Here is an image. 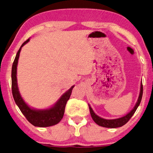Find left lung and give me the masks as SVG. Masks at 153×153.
<instances>
[{"label": "left lung", "instance_id": "8db88e82", "mask_svg": "<svg viewBox=\"0 0 153 153\" xmlns=\"http://www.w3.org/2000/svg\"><path fill=\"white\" fill-rule=\"evenodd\" d=\"M143 83L141 84V88H140V96H139V99L137 100V102L136 105H135L134 108L129 112V114H127V115L124 116V117H122V118L119 119H104L101 117H98L96 114L94 113V111L92 110L91 107L89 106V110H90V113L92 117L93 120L98 125L101 126V127H107V128H117V127H122L123 125H124L125 124L129 122V120L131 118L134 114L136 111L137 108L140 105V102H141L142 97H143Z\"/></svg>", "mask_w": 153, "mask_h": 153}]
</instances>
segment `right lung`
I'll list each match as a JSON object with an SVG mask.
<instances>
[{
  "label": "right lung",
  "instance_id": "add662e5",
  "mask_svg": "<svg viewBox=\"0 0 153 153\" xmlns=\"http://www.w3.org/2000/svg\"><path fill=\"white\" fill-rule=\"evenodd\" d=\"M29 39L22 44V47H20L16 56L14 61L13 62L11 71V89L12 94H13V99L16 103L19 106V109L21 110L22 113L24 115L26 119L31 123V124L35 127H46L50 126L55 125L60 122L62 119L63 115L65 113V108L67 101H68L71 97V95L73 90V86H72L65 94H64L61 96L59 100L55 103L54 106L49 109L45 110H35L31 108L26 104L24 100L22 99V96L19 94L18 85H17V79H16V69L17 64H18V59L19 57L22 47L29 42Z\"/></svg>",
  "mask_w": 153,
  "mask_h": 153
}]
</instances>
